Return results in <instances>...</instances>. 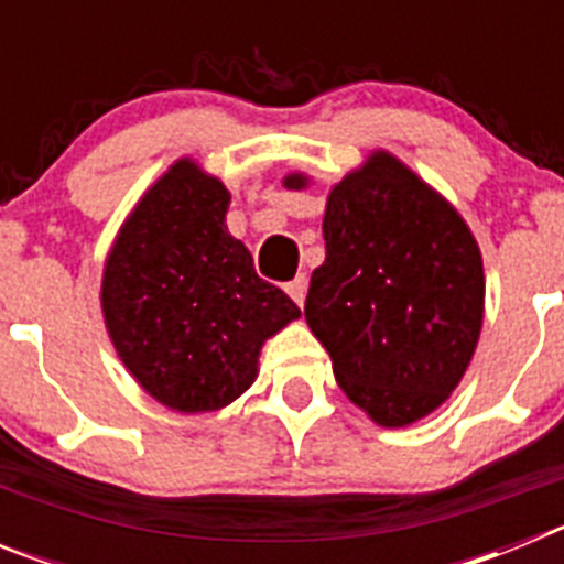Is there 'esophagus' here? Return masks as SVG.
<instances>
[{
    "label": "esophagus",
    "instance_id": "esophagus-1",
    "mask_svg": "<svg viewBox=\"0 0 564 564\" xmlns=\"http://www.w3.org/2000/svg\"><path fill=\"white\" fill-rule=\"evenodd\" d=\"M285 291H288V296H291L293 302H296V305L302 307V305H305V296H307V279L305 276H296V279H293V282H288Z\"/></svg>",
    "mask_w": 564,
    "mask_h": 564
}]
</instances>
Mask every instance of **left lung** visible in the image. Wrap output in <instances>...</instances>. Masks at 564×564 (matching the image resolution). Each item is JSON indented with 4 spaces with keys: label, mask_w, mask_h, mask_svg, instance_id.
<instances>
[{
    "label": "left lung",
    "mask_w": 564,
    "mask_h": 564,
    "mask_svg": "<svg viewBox=\"0 0 564 564\" xmlns=\"http://www.w3.org/2000/svg\"><path fill=\"white\" fill-rule=\"evenodd\" d=\"M291 172L285 188H307ZM325 262L305 318L344 395L401 430L446 403L477 350L486 276L475 234L441 192L387 149L330 188Z\"/></svg>",
    "instance_id": "1"
}]
</instances>
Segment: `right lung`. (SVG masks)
Wrapping results in <instances>:
<instances>
[{"label":"right lung","mask_w":564,"mask_h":564,"mask_svg":"<svg viewBox=\"0 0 564 564\" xmlns=\"http://www.w3.org/2000/svg\"><path fill=\"white\" fill-rule=\"evenodd\" d=\"M231 192L192 158L134 203L104 262L109 341L141 390L183 415L217 412L257 381L262 344L302 316L228 234Z\"/></svg>","instance_id":"right-lung-1"}]
</instances>
